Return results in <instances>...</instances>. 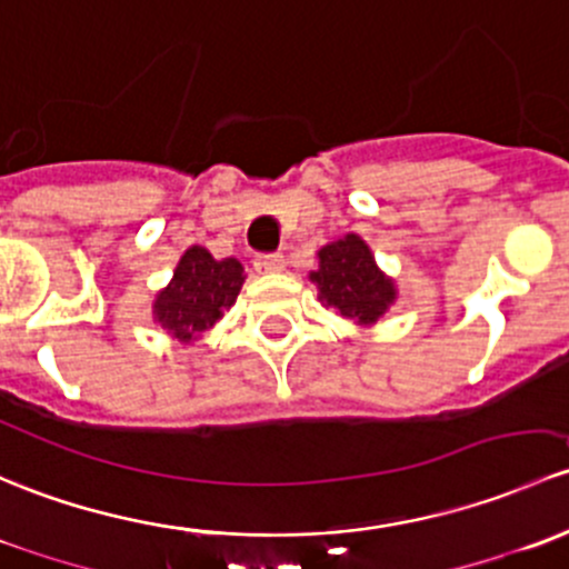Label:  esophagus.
I'll return each instance as SVG.
<instances>
[{
	"instance_id": "obj_1",
	"label": "esophagus",
	"mask_w": 569,
	"mask_h": 569,
	"mask_svg": "<svg viewBox=\"0 0 569 569\" xmlns=\"http://www.w3.org/2000/svg\"><path fill=\"white\" fill-rule=\"evenodd\" d=\"M257 273H279L284 268L282 254H257L254 257Z\"/></svg>"
}]
</instances>
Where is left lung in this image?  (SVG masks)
<instances>
[{
	"label": "left lung",
	"mask_w": 569,
	"mask_h": 569,
	"mask_svg": "<svg viewBox=\"0 0 569 569\" xmlns=\"http://www.w3.org/2000/svg\"><path fill=\"white\" fill-rule=\"evenodd\" d=\"M309 279L318 284V298L326 307L359 326L378 323L397 298L395 282L380 271L370 246L356 232L323 246Z\"/></svg>",
	"instance_id": "1"
}]
</instances>
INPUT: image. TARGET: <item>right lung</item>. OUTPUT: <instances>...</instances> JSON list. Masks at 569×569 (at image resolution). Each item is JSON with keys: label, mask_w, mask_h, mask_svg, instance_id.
<instances>
[{"label": "right lung", "mask_w": 569, "mask_h": 569, "mask_svg": "<svg viewBox=\"0 0 569 569\" xmlns=\"http://www.w3.org/2000/svg\"><path fill=\"white\" fill-rule=\"evenodd\" d=\"M243 266L236 257L216 260L202 246L180 257L172 282L153 301V318L180 342H194L236 303L243 287Z\"/></svg>", "instance_id": "right-lung-1"}]
</instances>
